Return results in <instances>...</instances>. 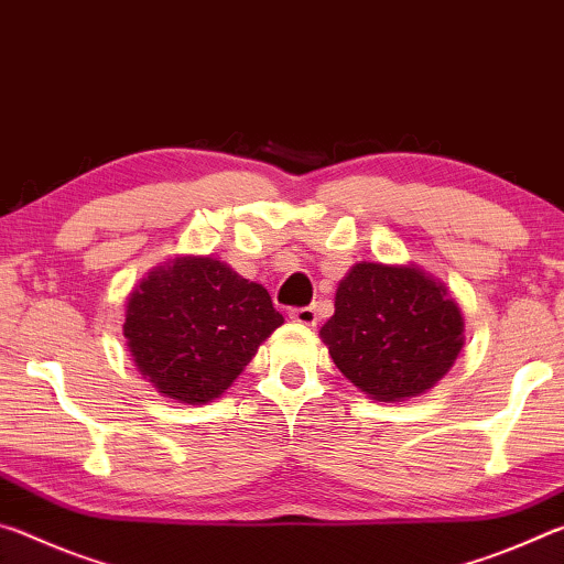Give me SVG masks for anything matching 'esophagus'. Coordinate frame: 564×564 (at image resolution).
Masks as SVG:
<instances>
[{"label":"esophagus","instance_id":"esophagus-1","mask_svg":"<svg viewBox=\"0 0 564 564\" xmlns=\"http://www.w3.org/2000/svg\"><path fill=\"white\" fill-rule=\"evenodd\" d=\"M290 319L297 322V325L304 327H315L317 325V310L315 307H297L290 312Z\"/></svg>","mask_w":564,"mask_h":564}]
</instances>
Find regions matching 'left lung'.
Masks as SVG:
<instances>
[{
	"label": "left lung",
	"mask_w": 564,
	"mask_h": 564,
	"mask_svg": "<svg viewBox=\"0 0 564 564\" xmlns=\"http://www.w3.org/2000/svg\"><path fill=\"white\" fill-rule=\"evenodd\" d=\"M319 337L357 390L402 402L449 372L465 345V317L445 282L422 267L357 262Z\"/></svg>",
	"instance_id": "left-lung-1"
}]
</instances>
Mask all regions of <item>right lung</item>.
Masks as SVG:
<instances>
[{
    "instance_id": "add662e5",
    "label": "right lung",
    "mask_w": 564,
    "mask_h": 564,
    "mask_svg": "<svg viewBox=\"0 0 564 564\" xmlns=\"http://www.w3.org/2000/svg\"><path fill=\"white\" fill-rule=\"evenodd\" d=\"M284 317L262 284L209 254H177L127 300L124 339L162 397L207 404L227 390Z\"/></svg>"
}]
</instances>
